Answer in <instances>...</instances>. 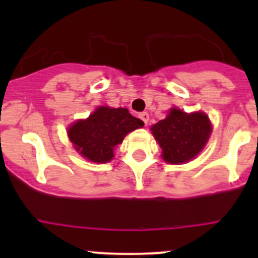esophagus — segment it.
Segmentation results:
<instances>
[{"label": "esophagus", "instance_id": "obj_1", "mask_svg": "<svg viewBox=\"0 0 258 258\" xmlns=\"http://www.w3.org/2000/svg\"><path fill=\"white\" fill-rule=\"evenodd\" d=\"M139 117H140V118H141V119H142V121H144V122H145V123H146V124H147L148 119H150V114H148L147 112H141V113H140V114H139Z\"/></svg>", "mask_w": 258, "mask_h": 258}]
</instances>
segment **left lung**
<instances>
[{
    "label": "left lung",
    "mask_w": 258,
    "mask_h": 258,
    "mask_svg": "<svg viewBox=\"0 0 258 258\" xmlns=\"http://www.w3.org/2000/svg\"><path fill=\"white\" fill-rule=\"evenodd\" d=\"M162 148L166 162L178 165L192 160L205 147L211 134V123L205 113H184L172 108L165 119L151 127Z\"/></svg>",
    "instance_id": "1"
}]
</instances>
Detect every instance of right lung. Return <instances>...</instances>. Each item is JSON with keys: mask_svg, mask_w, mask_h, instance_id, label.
<instances>
[{"mask_svg": "<svg viewBox=\"0 0 258 258\" xmlns=\"http://www.w3.org/2000/svg\"><path fill=\"white\" fill-rule=\"evenodd\" d=\"M144 126L140 118L127 108L98 107L87 119H81L69 130V137L75 148L87 160L108 162L113 157V148L124 136Z\"/></svg>", "mask_w": 258, "mask_h": 258, "instance_id": "add662e5", "label": "right lung"}]
</instances>
